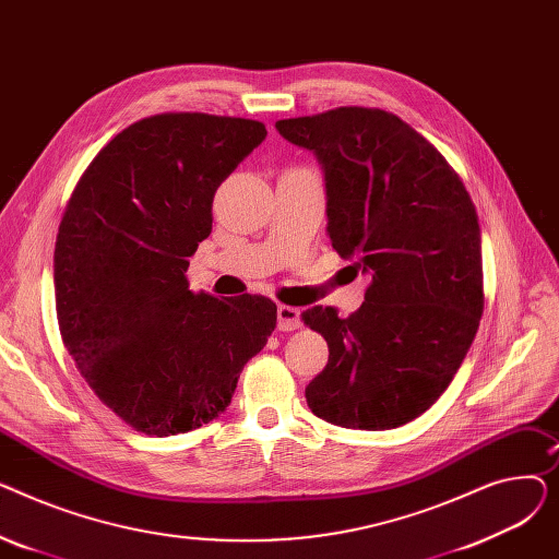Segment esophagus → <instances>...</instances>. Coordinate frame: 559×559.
Listing matches in <instances>:
<instances>
[{"label": "esophagus", "mask_w": 559, "mask_h": 559, "mask_svg": "<svg viewBox=\"0 0 559 559\" xmlns=\"http://www.w3.org/2000/svg\"><path fill=\"white\" fill-rule=\"evenodd\" d=\"M276 326L278 331H295L301 326V310L295 306H278L276 310Z\"/></svg>", "instance_id": "1"}]
</instances>
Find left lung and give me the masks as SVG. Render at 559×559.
<instances>
[{
    "label": "left lung",
    "instance_id": "1",
    "mask_svg": "<svg viewBox=\"0 0 559 559\" xmlns=\"http://www.w3.org/2000/svg\"><path fill=\"white\" fill-rule=\"evenodd\" d=\"M276 129L321 163L333 249L371 278L346 319L321 306L301 314L329 342L308 405L342 428H399L444 394L476 337V205L447 158L388 110L342 106Z\"/></svg>",
    "mask_w": 559,
    "mask_h": 559
}]
</instances>
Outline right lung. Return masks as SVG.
I'll return each instance as SVG.
<instances>
[{"instance_id":"obj_1","label":"right lung","mask_w":559,"mask_h":559,"mask_svg":"<svg viewBox=\"0 0 559 559\" xmlns=\"http://www.w3.org/2000/svg\"><path fill=\"white\" fill-rule=\"evenodd\" d=\"M267 135L262 122L163 112L117 133L87 165L53 249L58 329L97 399L169 437L219 417L276 329L264 297L190 289L213 197Z\"/></svg>"}]
</instances>
